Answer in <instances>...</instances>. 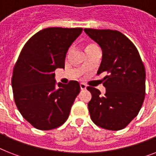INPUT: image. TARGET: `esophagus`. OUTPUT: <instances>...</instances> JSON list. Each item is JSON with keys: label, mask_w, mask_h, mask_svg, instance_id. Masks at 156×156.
Instances as JSON below:
<instances>
[{"label": "esophagus", "mask_w": 156, "mask_h": 156, "mask_svg": "<svg viewBox=\"0 0 156 156\" xmlns=\"http://www.w3.org/2000/svg\"><path fill=\"white\" fill-rule=\"evenodd\" d=\"M80 88L81 90H86L87 89V85L85 83H80Z\"/></svg>", "instance_id": "obj_1"}]
</instances>
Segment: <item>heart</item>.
Listing matches in <instances>:
<instances>
[{"mask_svg": "<svg viewBox=\"0 0 156 156\" xmlns=\"http://www.w3.org/2000/svg\"><path fill=\"white\" fill-rule=\"evenodd\" d=\"M90 45H93V44H90ZM89 46H90V45H89Z\"/></svg>", "mask_w": 156, "mask_h": 156, "instance_id": "obj_1", "label": "heart"}]
</instances>
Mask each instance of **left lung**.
<instances>
[{"label":"left lung","mask_w":156,"mask_h":156,"mask_svg":"<svg viewBox=\"0 0 156 156\" xmlns=\"http://www.w3.org/2000/svg\"><path fill=\"white\" fill-rule=\"evenodd\" d=\"M89 37L100 45L102 61L97 74L108 73L103 85L104 95L95 87L88 109L92 121L108 130H120L138 114L146 94V71L141 56L133 43L118 30L84 29Z\"/></svg>","instance_id":"8db88e82"}]
</instances>
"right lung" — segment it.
<instances>
[{"mask_svg":"<svg viewBox=\"0 0 156 156\" xmlns=\"http://www.w3.org/2000/svg\"><path fill=\"white\" fill-rule=\"evenodd\" d=\"M83 28L48 27L33 35L21 51L13 71L16 106L35 128L50 130L63 125L80 92L77 81L57 83V68H65L69 48Z\"/></svg>","mask_w":156,"mask_h":156,"instance_id":"right-lung-1","label":"right lung"}]
</instances>
